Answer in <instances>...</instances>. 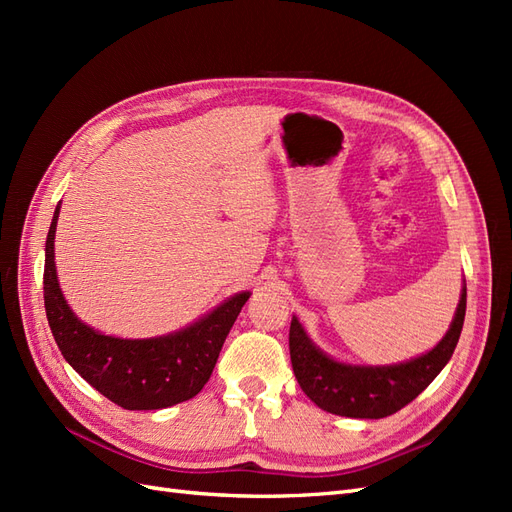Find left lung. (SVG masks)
Here are the masks:
<instances>
[{
	"label": "left lung",
	"mask_w": 512,
	"mask_h": 512,
	"mask_svg": "<svg viewBox=\"0 0 512 512\" xmlns=\"http://www.w3.org/2000/svg\"><path fill=\"white\" fill-rule=\"evenodd\" d=\"M466 318V286L455 318L438 346L397 365H350L324 354L301 322H290V361L303 393L322 410L350 418H384L408 406L451 361Z\"/></svg>",
	"instance_id": "left-lung-1"
}]
</instances>
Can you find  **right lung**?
I'll return each instance as SVG.
<instances>
[{"label": "right lung", "instance_id": "right-lung-1", "mask_svg": "<svg viewBox=\"0 0 512 512\" xmlns=\"http://www.w3.org/2000/svg\"><path fill=\"white\" fill-rule=\"evenodd\" d=\"M57 218L59 205L44 247V307L64 359L98 393L126 410H162L198 395L250 292L235 294L190 327L162 337L104 335L76 318L61 294L55 269Z\"/></svg>", "mask_w": 512, "mask_h": 512}]
</instances>
